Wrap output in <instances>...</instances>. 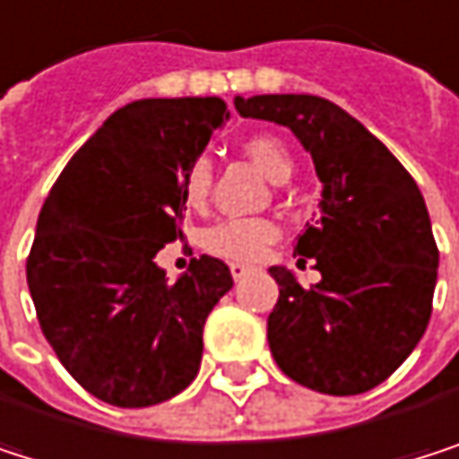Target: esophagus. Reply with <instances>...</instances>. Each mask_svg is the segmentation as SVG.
Instances as JSON below:
<instances>
[{"label": "esophagus", "instance_id": "1", "mask_svg": "<svg viewBox=\"0 0 459 459\" xmlns=\"http://www.w3.org/2000/svg\"><path fill=\"white\" fill-rule=\"evenodd\" d=\"M253 272V266H247V264H231V277L239 282V280H245L247 274Z\"/></svg>", "mask_w": 459, "mask_h": 459}]
</instances>
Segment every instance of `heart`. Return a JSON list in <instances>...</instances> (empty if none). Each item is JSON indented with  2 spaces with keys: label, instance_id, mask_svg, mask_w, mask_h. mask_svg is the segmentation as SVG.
I'll return each instance as SVG.
<instances>
[{
  "label": "heart",
  "instance_id": "1",
  "mask_svg": "<svg viewBox=\"0 0 459 459\" xmlns=\"http://www.w3.org/2000/svg\"><path fill=\"white\" fill-rule=\"evenodd\" d=\"M242 150L272 182L290 179L293 158L280 139L266 136V134H253L242 142ZM212 179H214V171L206 158H195L185 169L182 198L190 209H198L206 204ZM277 239H280V228L269 217H225L201 231V247L209 255H217L225 261H258L266 255V250Z\"/></svg>",
  "mask_w": 459,
  "mask_h": 459
}]
</instances>
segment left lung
<instances>
[{
  "instance_id": "left-lung-1",
  "label": "left lung",
  "mask_w": 459,
  "mask_h": 459,
  "mask_svg": "<svg viewBox=\"0 0 459 459\" xmlns=\"http://www.w3.org/2000/svg\"><path fill=\"white\" fill-rule=\"evenodd\" d=\"M242 117L288 126L323 182L315 222L299 237V266L323 280L307 290L272 266L280 299L269 347L293 382L325 395L382 385L422 339L438 277L425 198L401 160L350 112L309 93L237 96Z\"/></svg>"
}]
</instances>
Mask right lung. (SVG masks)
Masks as SVG:
<instances>
[{"label": "right lung", "mask_w": 459, "mask_h": 459, "mask_svg": "<svg viewBox=\"0 0 459 459\" xmlns=\"http://www.w3.org/2000/svg\"><path fill=\"white\" fill-rule=\"evenodd\" d=\"M206 96L142 99L112 112L72 155L37 220L26 282L61 366L93 398L144 409L198 374L204 323L234 288L201 255L166 282L155 266L182 237V174L225 120Z\"/></svg>", "instance_id": "obj_1"}]
</instances>
